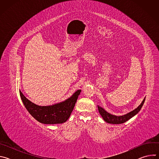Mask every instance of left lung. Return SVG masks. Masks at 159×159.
Returning a JSON list of instances; mask_svg holds the SVG:
<instances>
[{"instance_id":"left-lung-1","label":"left lung","mask_w":159,"mask_h":159,"mask_svg":"<svg viewBox=\"0 0 159 159\" xmlns=\"http://www.w3.org/2000/svg\"><path fill=\"white\" fill-rule=\"evenodd\" d=\"M145 100V98L143 99L142 103L137 108L131 111V112L127 113V114L122 115V116H116V115H111L108 112H107L105 109H104L102 107H101L98 105V107L99 114L101 115V116L102 117L103 120L106 123H111V124H121V123H125L126 121H127L128 120L131 119L132 117H133L134 116L138 114L139 112L140 111V109H142V107L144 104Z\"/></svg>"}]
</instances>
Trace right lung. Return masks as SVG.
<instances>
[{"label":"right lung","mask_w":159,"mask_h":159,"mask_svg":"<svg viewBox=\"0 0 159 159\" xmlns=\"http://www.w3.org/2000/svg\"><path fill=\"white\" fill-rule=\"evenodd\" d=\"M81 90H77L72 96L64 101L46 106H38L29 99L19 90L21 100L30 115L38 121L43 124L63 123L69 118L74 108Z\"/></svg>","instance_id":"right-lung-1"}]
</instances>
